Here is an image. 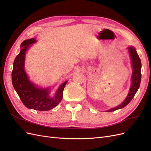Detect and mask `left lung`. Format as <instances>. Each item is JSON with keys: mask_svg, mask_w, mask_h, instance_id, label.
<instances>
[{"mask_svg": "<svg viewBox=\"0 0 151 151\" xmlns=\"http://www.w3.org/2000/svg\"><path fill=\"white\" fill-rule=\"evenodd\" d=\"M129 52L131 58L132 65L133 67V73L132 76V85L129 90V93L128 94L126 99L124 100L122 104L118 105L115 108H113L108 110V112L114 111L117 110L118 109H121L124 108L125 106L129 104L132 99L134 97L137 91H138L141 81V61L137 53L135 48L134 47H129Z\"/></svg>", "mask_w": 151, "mask_h": 151, "instance_id": "8db88e82", "label": "left lung"}]
</instances>
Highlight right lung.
<instances>
[{
  "label": "right lung",
  "mask_w": 151,
  "mask_h": 151,
  "mask_svg": "<svg viewBox=\"0 0 151 151\" xmlns=\"http://www.w3.org/2000/svg\"><path fill=\"white\" fill-rule=\"evenodd\" d=\"M36 42L35 38H31L26 40L21 43L20 53L16 56L13 63L12 83L26 107L38 111H48L57 106L61 101L67 81L60 86L54 97H50L49 88H40L29 80L24 71L25 54L30 45Z\"/></svg>",
  "instance_id": "add662e5"
}]
</instances>
